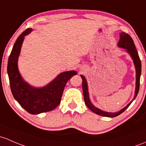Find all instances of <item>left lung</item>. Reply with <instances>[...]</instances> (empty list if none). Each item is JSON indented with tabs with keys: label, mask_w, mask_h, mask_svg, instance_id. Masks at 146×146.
I'll return each mask as SVG.
<instances>
[{
	"label": "left lung",
	"mask_w": 146,
	"mask_h": 146,
	"mask_svg": "<svg viewBox=\"0 0 146 146\" xmlns=\"http://www.w3.org/2000/svg\"><path fill=\"white\" fill-rule=\"evenodd\" d=\"M118 47H122V48L126 49L127 52L130 54V56L132 58L133 61H134V64L135 65V68H136V90H135V95L133 100L136 99V96H137L138 93L139 91V87H140V77L141 73V63L140 58H139V54H138L137 50H136V47L134 43L132 38L131 36L125 32H122L119 34V40L117 44ZM81 78L82 79V91H83L84 95V100L85 103L89 109H90L93 113H96V114L99 115L104 116V117H114L116 116L119 115L121 113H123L125 110L129 106L130 104H131L129 103L127 104V106L122 108V110H119V112H116V113H108V112H105L104 110H101L99 109L98 108L95 107L91 103L90 100V96H89L88 92V87H87V82L85 78L83 76H81Z\"/></svg>",
	"instance_id": "obj_1"
}]
</instances>
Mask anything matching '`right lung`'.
Segmentation results:
<instances>
[{
    "instance_id": "right-lung-1",
    "label": "right lung",
    "mask_w": 146,
    "mask_h": 146,
    "mask_svg": "<svg viewBox=\"0 0 146 146\" xmlns=\"http://www.w3.org/2000/svg\"><path fill=\"white\" fill-rule=\"evenodd\" d=\"M31 31V29H27L17 39L9 56L7 74L14 98L28 113L36 115L51 111L60 104L66 84L77 73L75 70L61 73L41 88L33 87L25 82L18 70L17 61L24 36Z\"/></svg>"
}]
</instances>
